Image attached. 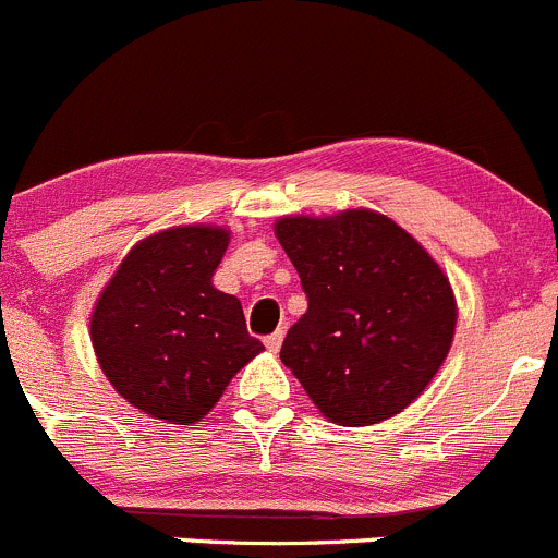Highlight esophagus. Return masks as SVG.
Here are the masks:
<instances>
[{"label": "esophagus", "instance_id": "34e87169", "mask_svg": "<svg viewBox=\"0 0 558 558\" xmlns=\"http://www.w3.org/2000/svg\"><path fill=\"white\" fill-rule=\"evenodd\" d=\"M281 341H284V333H281V330H274L271 336H266V339H263V344H266L271 352H277L281 347Z\"/></svg>", "mask_w": 558, "mask_h": 558}]
</instances>
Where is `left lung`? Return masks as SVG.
Masks as SVG:
<instances>
[{
  "label": "left lung",
  "mask_w": 558,
  "mask_h": 558,
  "mask_svg": "<svg viewBox=\"0 0 558 558\" xmlns=\"http://www.w3.org/2000/svg\"><path fill=\"white\" fill-rule=\"evenodd\" d=\"M277 239L308 308L284 336L281 363L328 421H388L426 390L456 330L442 268L383 214L284 217Z\"/></svg>",
  "instance_id": "8db88e82"
}]
</instances>
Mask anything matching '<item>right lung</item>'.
Listing matches in <instances>:
<instances>
[{
    "label": "right lung",
    "mask_w": 558,
    "mask_h": 558,
    "mask_svg": "<svg viewBox=\"0 0 558 558\" xmlns=\"http://www.w3.org/2000/svg\"><path fill=\"white\" fill-rule=\"evenodd\" d=\"M228 230L186 225L141 241L92 314L105 377L132 407L190 423L211 412L239 368L263 350L235 295L211 284Z\"/></svg>",
    "instance_id": "right-lung-1"
}]
</instances>
